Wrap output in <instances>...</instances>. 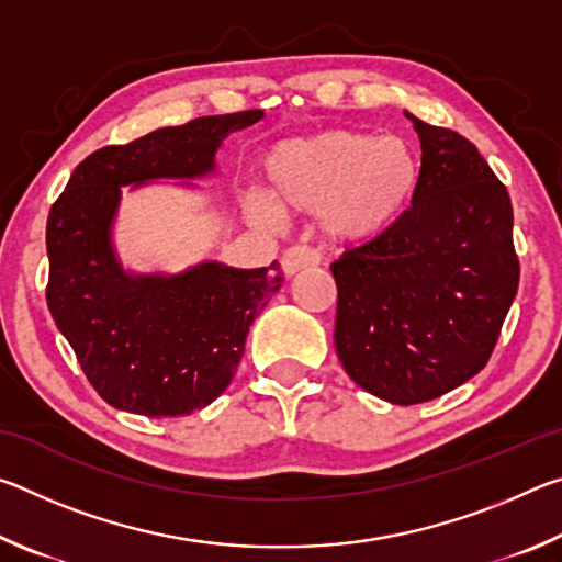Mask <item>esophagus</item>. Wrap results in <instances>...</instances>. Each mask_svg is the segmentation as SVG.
I'll return each instance as SVG.
<instances>
[{
  "mask_svg": "<svg viewBox=\"0 0 562 562\" xmlns=\"http://www.w3.org/2000/svg\"><path fill=\"white\" fill-rule=\"evenodd\" d=\"M319 262V250L312 245H292L282 252V270L284 274H294L304 268H312V265Z\"/></svg>",
  "mask_w": 562,
  "mask_h": 562,
  "instance_id": "esophagus-1",
  "label": "esophagus"
}]
</instances>
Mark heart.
<instances>
[{
  "mask_svg": "<svg viewBox=\"0 0 562 562\" xmlns=\"http://www.w3.org/2000/svg\"><path fill=\"white\" fill-rule=\"evenodd\" d=\"M274 203L288 211H322L325 231L341 240H367L392 227L412 203L418 164L406 140L355 131H325L282 140L262 160ZM274 203L252 190L247 205L262 217Z\"/></svg>",
  "mask_w": 562,
  "mask_h": 562,
  "instance_id": "heart-1",
  "label": "heart"
}]
</instances>
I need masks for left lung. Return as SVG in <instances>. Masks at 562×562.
<instances>
[{"label":"left lung","instance_id":"obj_1","mask_svg":"<svg viewBox=\"0 0 562 562\" xmlns=\"http://www.w3.org/2000/svg\"><path fill=\"white\" fill-rule=\"evenodd\" d=\"M408 119L422 140L412 205L331 265L341 367L402 406L488 364L520 280L506 186L461 133Z\"/></svg>","mask_w":562,"mask_h":562}]
</instances>
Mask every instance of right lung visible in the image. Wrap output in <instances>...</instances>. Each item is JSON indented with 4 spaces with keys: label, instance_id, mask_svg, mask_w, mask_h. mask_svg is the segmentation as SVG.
Here are the masks:
<instances>
[{
    "label": "right lung",
    "instance_id": "1",
    "mask_svg": "<svg viewBox=\"0 0 562 562\" xmlns=\"http://www.w3.org/2000/svg\"><path fill=\"white\" fill-rule=\"evenodd\" d=\"M262 111L201 116L83 158L46 221V304L103 402L140 416H183L233 382L252 319L284 282L280 262L233 270L205 262L176 278H128L109 225L121 186L193 178L227 133Z\"/></svg>",
    "mask_w": 562,
    "mask_h": 562
}]
</instances>
